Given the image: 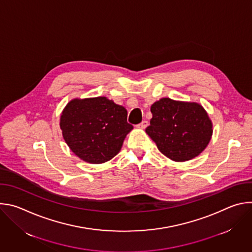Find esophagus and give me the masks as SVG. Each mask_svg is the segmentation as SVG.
<instances>
[{
    "label": "esophagus",
    "instance_id": "obj_1",
    "mask_svg": "<svg viewBox=\"0 0 252 252\" xmlns=\"http://www.w3.org/2000/svg\"><path fill=\"white\" fill-rule=\"evenodd\" d=\"M148 126H149L148 121H142V122L137 126V127H139V128H146Z\"/></svg>",
    "mask_w": 252,
    "mask_h": 252
}]
</instances>
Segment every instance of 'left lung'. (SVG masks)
Wrapping results in <instances>:
<instances>
[{
  "label": "left lung",
  "mask_w": 252,
  "mask_h": 252,
  "mask_svg": "<svg viewBox=\"0 0 252 252\" xmlns=\"http://www.w3.org/2000/svg\"><path fill=\"white\" fill-rule=\"evenodd\" d=\"M146 132L158 151L174 161H187L200 155L212 135V124L197 102L163 97L156 101Z\"/></svg>",
  "instance_id": "8db88e82"
}]
</instances>
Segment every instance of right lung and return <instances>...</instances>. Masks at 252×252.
<instances>
[{
  "label": "right lung",
  "mask_w": 252,
  "mask_h": 252,
  "mask_svg": "<svg viewBox=\"0 0 252 252\" xmlns=\"http://www.w3.org/2000/svg\"><path fill=\"white\" fill-rule=\"evenodd\" d=\"M123 105L105 96L71 99L63 109L60 126L68 148L81 159L103 163L116 157L133 128Z\"/></svg>",
  "instance_id": "add662e5"
}]
</instances>
